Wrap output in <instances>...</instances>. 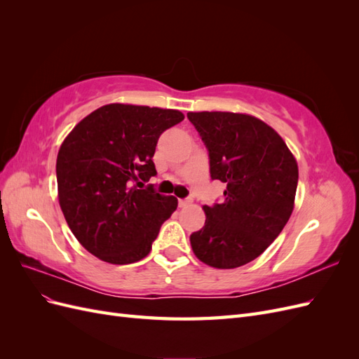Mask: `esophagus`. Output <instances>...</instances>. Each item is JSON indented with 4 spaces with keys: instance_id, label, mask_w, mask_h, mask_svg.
Instances as JSON below:
<instances>
[{
    "instance_id": "1",
    "label": "esophagus",
    "mask_w": 359,
    "mask_h": 359,
    "mask_svg": "<svg viewBox=\"0 0 359 359\" xmlns=\"http://www.w3.org/2000/svg\"><path fill=\"white\" fill-rule=\"evenodd\" d=\"M191 202H193V199H190V198H187V199H180V201H178V205L181 206V208H184V206L190 205Z\"/></svg>"
}]
</instances>
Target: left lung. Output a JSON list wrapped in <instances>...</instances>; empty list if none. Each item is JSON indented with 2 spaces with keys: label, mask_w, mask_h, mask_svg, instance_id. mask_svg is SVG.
Wrapping results in <instances>:
<instances>
[{
  "label": "left lung",
  "mask_w": 359,
  "mask_h": 359,
  "mask_svg": "<svg viewBox=\"0 0 359 359\" xmlns=\"http://www.w3.org/2000/svg\"><path fill=\"white\" fill-rule=\"evenodd\" d=\"M224 201L205 205V226L190 235L203 264L231 269L262 255L293 211L298 165L285 140L260 119L233 112H189Z\"/></svg>",
  "instance_id": "obj_1"
}]
</instances>
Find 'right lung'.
<instances>
[{"label": "right lung", "instance_id": "right-lung-1", "mask_svg": "<svg viewBox=\"0 0 359 359\" xmlns=\"http://www.w3.org/2000/svg\"><path fill=\"white\" fill-rule=\"evenodd\" d=\"M175 109L112 103L85 116L57 157L58 199L73 235L114 265L144 259L178 199L144 182L157 175L154 153L165 130L181 123Z\"/></svg>", "mask_w": 359, "mask_h": 359}]
</instances>
